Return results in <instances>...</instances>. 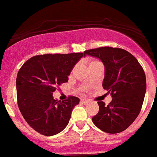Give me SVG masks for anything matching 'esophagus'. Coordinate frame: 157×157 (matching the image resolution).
<instances>
[{"instance_id": "esophagus-1", "label": "esophagus", "mask_w": 157, "mask_h": 157, "mask_svg": "<svg viewBox=\"0 0 157 157\" xmlns=\"http://www.w3.org/2000/svg\"><path fill=\"white\" fill-rule=\"evenodd\" d=\"M81 102L83 104V105H87L89 103V101L88 100H86V99H82Z\"/></svg>"}]
</instances>
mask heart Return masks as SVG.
<instances>
[{"mask_svg":"<svg viewBox=\"0 0 157 157\" xmlns=\"http://www.w3.org/2000/svg\"><path fill=\"white\" fill-rule=\"evenodd\" d=\"M99 63H101V62H99L98 60H92V61H90V64H89V67H92V66H94V65H96V64H99Z\"/></svg>","mask_w":157,"mask_h":157,"instance_id":"1","label":"heart"}]
</instances>
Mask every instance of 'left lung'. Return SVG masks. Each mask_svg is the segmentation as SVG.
Masks as SVG:
<instances>
[{
  "label": "left lung",
  "mask_w": 157,
  "mask_h": 157,
  "mask_svg": "<svg viewBox=\"0 0 157 157\" xmlns=\"http://www.w3.org/2000/svg\"><path fill=\"white\" fill-rule=\"evenodd\" d=\"M98 58L105 65L103 88L111 93L112 101L105 105L98 101L99 112L93 123L107 133L126 129L138 117L146 90L145 72L134 56L125 49L109 46L89 49L84 56Z\"/></svg>",
  "instance_id": "obj_1"
}]
</instances>
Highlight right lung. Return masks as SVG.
Segmentation results:
<instances>
[{
  "mask_svg": "<svg viewBox=\"0 0 157 157\" xmlns=\"http://www.w3.org/2000/svg\"><path fill=\"white\" fill-rule=\"evenodd\" d=\"M84 52L44 54L28 59L16 78L17 105L27 123L46 136L56 135L68 125L72 111L80 99L70 96L57 101L52 94L68 81V76Z\"/></svg>",
  "mask_w": 157,
  "mask_h": 157,
  "instance_id": "1",
  "label": "right lung"
}]
</instances>
